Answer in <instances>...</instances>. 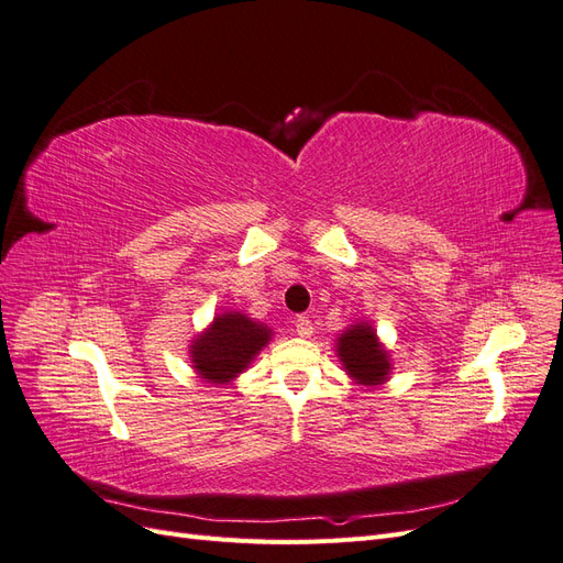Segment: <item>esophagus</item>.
<instances>
[{"mask_svg": "<svg viewBox=\"0 0 563 563\" xmlns=\"http://www.w3.org/2000/svg\"><path fill=\"white\" fill-rule=\"evenodd\" d=\"M296 333L300 338H310L314 333V327H312V319L310 317H298L296 319Z\"/></svg>", "mask_w": 563, "mask_h": 563, "instance_id": "esophagus-1", "label": "esophagus"}]
</instances>
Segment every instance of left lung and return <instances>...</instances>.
Here are the masks:
<instances>
[{"mask_svg": "<svg viewBox=\"0 0 563 563\" xmlns=\"http://www.w3.org/2000/svg\"><path fill=\"white\" fill-rule=\"evenodd\" d=\"M338 360L343 364L347 376L368 389L385 385L391 373L389 350L380 343L373 323L360 319L338 335L335 340Z\"/></svg>", "mask_w": 563, "mask_h": 563, "instance_id": "obj_1", "label": "left lung"}]
</instances>
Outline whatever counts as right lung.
Returning <instances> with one entry per match:
<instances>
[{
  "mask_svg": "<svg viewBox=\"0 0 563 563\" xmlns=\"http://www.w3.org/2000/svg\"><path fill=\"white\" fill-rule=\"evenodd\" d=\"M269 340L272 329L263 321L236 310L216 314L209 327L190 340V364L203 383L230 385Z\"/></svg>",
  "mask_w": 563,
  "mask_h": 563,
  "instance_id": "right-lung-1",
  "label": "right lung"
}]
</instances>
